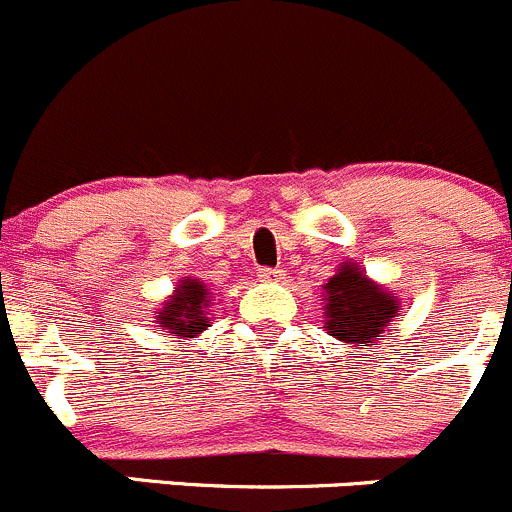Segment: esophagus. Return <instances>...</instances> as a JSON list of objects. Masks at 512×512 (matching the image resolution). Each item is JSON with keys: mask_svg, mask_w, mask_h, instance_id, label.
Here are the masks:
<instances>
[{"mask_svg": "<svg viewBox=\"0 0 512 512\" xmlns=\"http://www.w3.org/2000/svg\"><path fill=\"white\" fill-rule=\"evenodd\" d=\"M258 278H261V281H283V278H286V271H283V268H261V271H258Z\"/></svg>", "mask_w": 512, "mask_h": 512, "instance_id": "obj_1", "label": "esophagus"}]
</instances>
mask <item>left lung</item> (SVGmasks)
Wrapping results in <instances>:
<instances>
[{
    "mask_svg": "<svg viewBox=\"0 0 512 512\" xmlns=\"http://www.w3.org/2000/svg\"><path fill=\"white\" fill-rule=\"evenodd\" d=\"M323 293L328 336L343 343H366L376 346L383 328L401 311L393 291L378 286L356 263H343L338 273L328 278Z\"/></svg>",
    "mask_w": 512,
    "mask_h": 512,
    "instance_id": "left-lung-1",
    "label": "left lung"
}]
</instances>
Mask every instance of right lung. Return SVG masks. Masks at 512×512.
I'll use <instances>...</instances> for the list:
<instances>
[{"label":"right lung","instance_id":"right-lung-1","mask_svg":"<svg viewBox=\"0 0 512 512\" xmlns=\"http://www.w3.org/2000/svg\"><path fill=\"white\" fill-rule=\"evenodd\" d=\"M209 303V288L204 286V281L186 276L184 281H179L174 296L161 303L156 323H161L166 333H176L181 338H196L211 323Z\"/></svg>","mask_w":512,"mask_h":512}]
</instances>
